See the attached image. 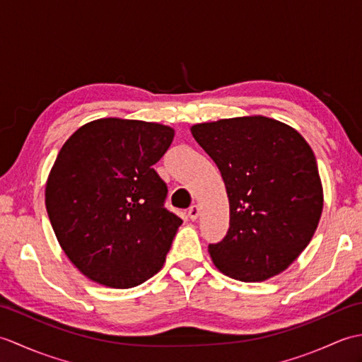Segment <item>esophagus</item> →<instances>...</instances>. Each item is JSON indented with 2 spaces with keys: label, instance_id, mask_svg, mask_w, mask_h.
Masks as SVG:
<instances>
[{
  "label": "esophagus",
  "instance_id": "1",
  "mask_svg": "<svg viewBox=\"0 0 362 362\" xmlns=\"http://www.w3.org/2000/svg\"><path fill=\"white\" fill-rule=\"evenodd\" d=\"M199 211H201V209H199V205H191L189 210H188V216L191 221H196L199 218Z\"/></svg>",
  "mask_w": 362,
  "mask_h": 362
}]
</instances>
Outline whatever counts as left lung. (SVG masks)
Listing matches in <instances>:
<instances>
[{
	"instance_id": "8db88e82",
	"label": "left lung",
	"mask_w": 362,
	"mask_h": 362,
	"mask_svg": "<svg viewBox=\"0 0 362 362\" xmlns=\"http://www.w3.org/2000/svg\"><path fill=\"white\" fill-rule=\"evenodd\" d=\"M218 165L230 204V227L209 252L219 271L240 281L283 272L316 232L324 189L316 157L296 129L266 117L191 127Z\"/></svg>"
}]
</instances>
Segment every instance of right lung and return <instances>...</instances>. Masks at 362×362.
Returning a JSON list of instances; mask_svg holds the SVG:
<instances>
[{
    "label": "right lung",
    "instance_id": "right-lung-1",
    "mask_svg": "<svg viewBox=\"0 0 362 362\" xmlns=\"http://www.w3.org/2000/svg\"><path fill=\"white\" fill-rule=\"evenodd\" d=\"M174 129L103 118L68 138L45 189L60 247L99 284L127 289L157 274L182 219L165 209L166 183L152 166Z\"/></svg>",
    "mask_w": 362,
    "mask_h": 362
}]
</instances>
